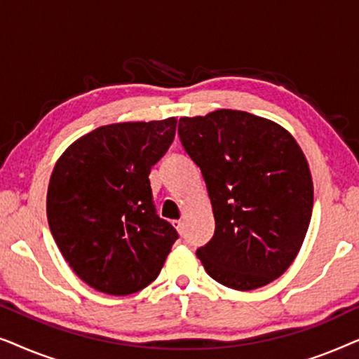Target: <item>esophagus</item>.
<instances>
[{"label": "esophagus", "instance_id": "1", "mask_svg": "<svg viewBox=\"0 0 359 359\" xmlns=\"http://www.w3.org/2000/svg\"><path fill=\"white\" fill-rule=\"evenodd\" d=\"M173 225H175V229L178 230L180 233H183V230H184V222H183V220H173Z\"/></svg>", "mask_w": 359, "mask_h": 359}]
</instances>
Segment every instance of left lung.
I'll return each mask as SVG.
<instances>
[{
  "label": "left lung",
  "mask_w": 359,
  "mask_h": 359,
  "mask_svg": "<svg viewBox=\"0 0 359 359\" xmlns=\"http://www.w3.org/2000/svg\"><path fill=\"white\" fill-rule=\"evenodd\" d=\"M184 150L204 176L215 232L196 255L235 291L281 276L306 238L313 184L306 155L276 122L245 111L181 117Z\"/></svg>",
  "instance_id": "left-lung-1"
}]
</instances>
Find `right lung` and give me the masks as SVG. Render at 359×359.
<instances>
[{
	"label": "right lung",
	"mask_w": 359,
	"mask_h": 359,
	"mask_svg": "<svg viewBox=\"0 0 359 359\" xmlns=\"http://www.w3.org/2000/svg\"><path fill=\"white\" fill-rule=\"evenodd\" d=\"M176 117L101 126L53 166L48 227L81 281L127 296L155 281L178 233L151 201L150 170L168 150Z\"/></svg>",
	"instance_id": "1"
}]
</instances>
